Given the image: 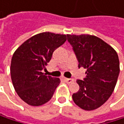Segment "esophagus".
<instances>
[{"mask_svg": "<svg viewBox=\"0 0 124 124\" xmlns=\"http://www.w3.org/2000/svg\"><path fill=\"white\" fill-rule=\"evenodd\" d=\"M65 81L67 83H72L74 82V79H71V78H64Z\"/></svg>", "mask_w": 124, "mask_h": 124, "instance_id": "1", "label": "esophagus"}]
</instances>
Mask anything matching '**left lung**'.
I'll list each match as a JSON object with an SVG mask.
<instances>
[{
	"mask_svg": "<svg viewBox=\"0 0 124 124\" xmlns=\"http://www.w3.org/2000/svg\"><path fill=\"white\" fill-rule=\"evenodd\" d=\"M67 37L78 60V67L86 68L85 78L77 80L79 89L73 94V101L84 110H94L107 101L115 89L120 73L117 54L94 36Z\"/></svg>",
	"mask_w": 124,
	"mask_h": 124,
	"instance_id": "8db88e82",
	"label": "left lung"
}]
</instances>
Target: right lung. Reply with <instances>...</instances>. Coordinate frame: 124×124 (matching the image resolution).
Masks as SVG:
<instances>
[{"instance_id":"right-lung-1","label":"right lung","mask_w":124,"mask_h":124,"mask_svg":"<svg viewBox=\"0 0 124 124\" xmlns=\"http://www.w3.org/2000/svg\"><path fill=\"white\" fill-rule=\"evenodd\" d=\"M66 35L41 32L27 39L14 53L10 66L13 86L18 95L30 106L48 102L60 79L42 73L54 51L66 41Z\"/></svg>"}]
</instances>
